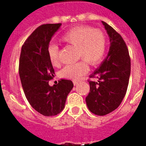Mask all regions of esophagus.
I'll use <instances>...</instances> for the list:
<instances>
[{
    "label": "esophagus",
    "instance_id": "esophagus-1",
    "mask_svg": "<svg viewBox=\"0 0 146 146\" xmlns=\"http://www.w3.org/2000/svg\"><path fill=\"white\" fill-rule=\"evenodd\" d=\"M80 82V81H73V84H74V86H77Z\"/></svg>",
    "mask_w": 146,
    "mask_h": 146
}]
</instances>
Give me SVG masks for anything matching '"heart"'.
<instances>
[{
  "mask_svg": "<svg viewBox=\"0 0 146 146\" xmlns=\"http://www.w3.org/2000/svg\"><path fill=\"white\" fill-rule=\"evenodd\" d=\"M65 43L76 47V56L82 59L77 63L66 65L60 71L61 77L74 81L79 80L89 70L88 62L92 66L102 61L107 52L106 35L100 29L90 26H76L69 29L61 37ZM49 60L53 66L59 64V48L57 44H50L48 47Z\"/></svg>",
  "mask_w": 146,
  "mask_h": 146,
  "instance_id": "b5f03b06",
  "label": "heart"
}]
</instances>
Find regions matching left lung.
I'll use <instances>...</instances> for the list:
<instances>
[{
  "mask_svg": "<svg viewBox=\"0 0 146 146\" xmlns=\"http://www.w3.org/2000/svg\"><path fill=\"white\" fill-rule=\"evenodd\" d=\"M111 42L109 53L102 65L91 75L98 81L89 80L90 92L86 102L91 112L104 116L121 104L129 84L130 57L122 36L111 26L102 21Z\"/></svg>",
  "mask_w": 146,
  "mask_h": 146,
  "instance_id": "8db88e82",
  "label": "left lung"
}]
</instances>
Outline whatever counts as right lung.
I'll return each instance as SVG.
<instances>
[{
    "label": "right lung",
    "mask_w": 146,
    "mask_h": 146,
    "mask_svg": "<svg viewBox=\"0 0 146 146\" xmlns=\"http://www.w3.org/2000/svg\"><path fill=\"white\" fill-rule=\"evenodd\" d=\"M60 26L61 23L38 26L23 44L19 57V73L25 96L35 111L46 117L63 111L73 87V82L68 80H60L53 86L48 84L54 76V70L47 50Z\"/></svg>",
    "instance_id": "add662e5"
}]
</instances>
